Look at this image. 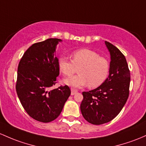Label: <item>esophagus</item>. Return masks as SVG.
Returning <instances> with one entry per match:
<instances>
[{
	"instance_id": "1",
	"label": "esophagus",
	"mask_w": 146,
	"mask_h": 146,
	"mask_svg": "<svg viewBox=\"0 0 146 146\" xmlns=\"http://www.w3.org/2000/svg\"><path fill=\"white\" fill-rule=\"evenodd\" d=\"M77 92H78L77 90H76V89H74V88H71V95H75V94H76Z\"/></svg>"
}]
</instances>
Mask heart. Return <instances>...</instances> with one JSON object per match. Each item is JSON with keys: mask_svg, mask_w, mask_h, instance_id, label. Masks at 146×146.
Instances as JSON below:
<instances>
[{"mask_svg": "<svg viewBox=\"0 0 146 146\" xmlns=\"http://www.w3.org/2000/svg\"><path fill=\"white\" fill-rule=\"evenodd\" d=\"M72 61L60 56L58 67L65 76H70L79 70V74L65 80L67 85L76 88L88 84L90 88L101 86L107 79L110 72V63L106 58L88 48H81L72 54Z\"/></svg>", "mask_w": 146, "mask_h": 146, "instance_id": "heart-1", "label": "heart"}]
</instances>
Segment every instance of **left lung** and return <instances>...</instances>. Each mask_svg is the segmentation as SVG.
Returning a JSON list of instances; mask_svg holds the SVG:
<instances>
[{
	"instance_id": "left-lung-1",
	"label": "left lung",
	"mask_w": 146,
	"mask_h": 146,
	"mask_svg": "<svg viewBox=\"0 0 146 146\" xmlns=\"http://www.w3.org/2000/svg\"><path fill=\"white\" fill-rule=\"evenodd\" d=\"M105 44L111 55L110 72L106 81L94 90L83 92L81 111L85 120L102 125L118 115L129 94L130 72L125 56L110 42Z\"/></svg>"
}]
</instances>
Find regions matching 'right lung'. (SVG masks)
Segmentation results:
<instances>
[{
    "mask_svg": "<svg viewBox=\"0 0 146 146\" xmlns=\"http://www.w3.org/2000/svg\"><path fill=\"white\" fill-rule=\"evenodd\" d=\"M60 41L49 38L33 44L19 63L17 95L30 116L42 123L57 118L71 94L67 85L53 88L59 75L58 58L55 51Z\"/></svg>",
    "mask_w": 146,
    "mask_h": 146,
    "instance_id": "right-lung-1",
    "label": "right lung"
}]
</instances>
